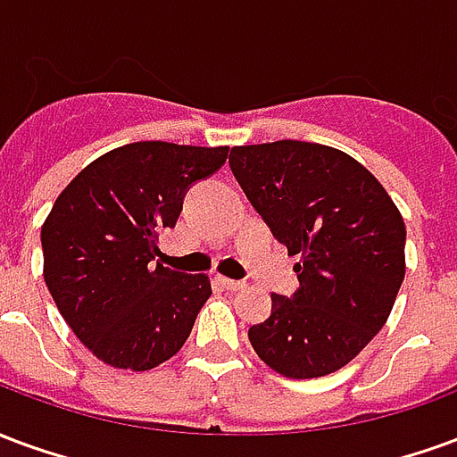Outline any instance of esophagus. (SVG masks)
Segmentation results:
<instances>
[{"mask_svg":"<svg viewBox=\"0 0 457 457\" xmlns=\"http://www.w3.org/2000/svg\"><path fill=\"white\" fill-rule=\"evenodd\" d=\"M220 284L228 288V291H242V288L247 287L245 281H235V278H228V277H220Z\"/></svg>","mask_w":457,"mask_h":457,"instance_id":"esophagus-1","label":"esophagus"}]
</instances>
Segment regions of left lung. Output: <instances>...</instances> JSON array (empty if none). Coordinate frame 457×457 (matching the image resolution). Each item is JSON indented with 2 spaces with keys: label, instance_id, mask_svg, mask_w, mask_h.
Listing matches in <instances>:
<instances>
[{
  "label": "left lung",
  "instance_id": "1",
  "mask_svg": "<svg viewBox=\"0 0 457 457\" xmlns=\"http://www.w3.org/2000/svg\"><path fill=\"white\" fill-rule=\"evenodd\" d=\"M229 169L249 203L296 257L298 291L271 294L249 328L274 372L313 379L354 360L392 313L406 274V228L379 180L350 154L311 141L232 146Z\"/></svg>",
  "mask_w": 457,
  "mask_h": 457
}]
</instances>
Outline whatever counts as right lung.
<instances>
[{
    "mask_svg": "<svg viewBox=\"0 0 457 457\" xmlns=\"http://www.w3.org/2000/svg\"><path fill=\"white\" fill-rule=\"evenodd\" d=\"M229 146L134 141L87 163L41 228L44 278L75 337L117 370L146 372L179 353L208 301V274L163 267L190 183L225 163Z\"/></svg>",
    "mask_w": 457,
    "mask_h": 457,
    "instance_id": "obj_1",
    "label": "right lung"
}]
</instances>
